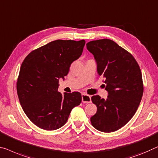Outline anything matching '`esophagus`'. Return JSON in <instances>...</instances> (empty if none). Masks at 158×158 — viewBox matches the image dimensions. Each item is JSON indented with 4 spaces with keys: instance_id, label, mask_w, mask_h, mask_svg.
Instances as JSON below:
<instances>
[{
    "instance_id": "esophagus-1",
    "label": "esophagus",
    "mask_w": 158,
    "mask_h": 158,
    "mask_svg": "<svg viewBox=\"0 0 158 158\" xmlns=\"http://www.w3.org/2000/svg\"><path fill=\"white\" fill-rule=\"evenodd\" d=\"M82 102L83 103H90L91 97L86 94H82Z\"/></svg>"
}]
</instances>
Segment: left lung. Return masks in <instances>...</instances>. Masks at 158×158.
Instances as JSON below:
<instances>
[{
  "label": "left lung",
  "instance_id": "left-lung-1",
  "mask_svg": "<svg viewBox=\"0 0 158 158\" xmlns=\"http://www.w3.org/2000/svg\"><path fill=\"white\" fill-rule=\"evenodd\" d=\"M86 46L94 56L99 76L105 79L108 92L106 99L92 97L98 110L90 118L91 123L99 131H116L131 120L141 101V71L133 56L112 40H94Z\"/></svg>",
  "mask_w": 158,
  "mask_h": 158
}]
</instances>
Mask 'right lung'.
I'll return each instance as SVG.
<instances>
[{"mask_svg":"<svg viewBox=\"0 0 158 158\" xmlns=\"http://www.w3.org/2000/svg\"><path fill=\"white\" fill-rule=\"evenodd\" d=\"M85 41L55 40L34 50L21 65L17 82L20 103L33 123L47 131L62 127L81 94L58 92L74 60L82 55Z\"/></svg>","mask_w":158,"mask_h":158,"instance_id":"add662e5","label":"right lung"}]
</instances>
